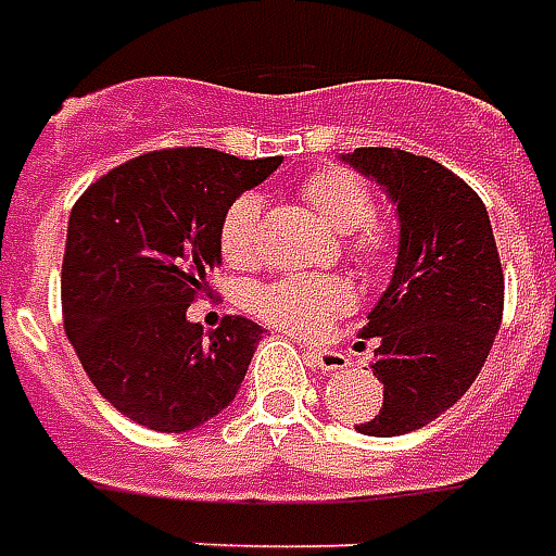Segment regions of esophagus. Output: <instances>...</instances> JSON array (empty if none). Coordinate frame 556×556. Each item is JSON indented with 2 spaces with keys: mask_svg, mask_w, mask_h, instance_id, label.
Segmentation results:
<instances>
[{
  "mask_svg": "<svg viewBox=\"0 0 556 556\" xmlns=\"http://www.w3.org/2000/svg\"><path fill=\"white\" fill-rule=\"evenodd\" d=\"M307 356H311L314 366L326 369V372H341V369H348V356L338 354V351H329V348H311Z\"/></svg>",
  "mask_w": 556,
  "mask_h": 556,
  "instance_id": "34e87169",
  "label": "esophagus"
}]
</instances>
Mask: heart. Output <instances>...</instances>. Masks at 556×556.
Wrapping results in <instances>:
<instances>
[{"label": "heart", "instance_id": "1", "mask_svg": "<svg viewBox=\"0 0 556 556\" xmlns=\"http://www.w3.org/2000/svg\"><path fill=\"white\" fill-rule=\"evenodd\" d=\"M301 197L336 233H344V249L363 267H381L396 255V230L391 220L375 215V193L369 184L344 165H323L301 181ZM220 258L230 267H252L261 252V202L245 193L230 202L218 230ZM354 304V289L341 277H289L270 279L255 289V314L295 336H311L332 316Z\"/></svg>", "mask_w": 556, "mask_h": 556}]
</instances>
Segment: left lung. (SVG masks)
Instances as JSON below:
<instances>
[{
    "mask_svg": "<svg viewBox=\"0 0 556 556\" xmlns=\"http://www.w3.org/2000/svg\"><path fill=\"white\" fill-rule=\"evenodd\" d=\"M344 160L381 184L400 215L391 286L363 326L384 406L356 425L400 437L440 418L480 375L502 326L505 274L486 205L446 165L396 147H356Z\"/></svg>",
    "mask_w": 556,
    "mask_h": 556,
    "instance_id": "obj_1",
    "label": "left lung"
}]
</instances>
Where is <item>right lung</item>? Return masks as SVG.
<instances>
[{"label": "right lung", "mask_w": 556, "mask_h": 556, "mask_svg": "<svg viewBox=\"0 0 556 556\" xmlns=\"http://www.w3.org/2000/svg\"><path fill=\"white\" fill-rule=\"evenodd\" d=\"M282 163L168 147L116 165L76 200L61 270L64 329L91 384L150 431L200 428L233 403L258 323L202 332L187 307L208 295L230 202Z\"/></svg>", "instance_id": "right-lung-1"}]
</instances>
